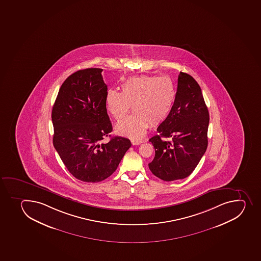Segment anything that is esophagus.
Returning <instances> with one entry per match:
<instances>
[{"instance_id": "34e87169", "label": "esophagus", "mask_w": 261, "mask_h": 261, "mask_svg": "<svg viewBox=\"0 0 261 261\" xmlns=\"http://www.w3.org/2000/svg\"><path fill=\"white\" fill-rule=\"evenodd\" d=\"M143 140H136V139H132L131 143L133 145H139L143 143Z\"/></svg>"}]
</instances>
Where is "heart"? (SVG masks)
<instances>
[{"label": "heart", "instance_id": "1", "mask_svg": "<svg viewBox=\"0 0 261 261\" xmlns=\"http://www.w3.org/2000/svg\"><path fill=\"white\" fill-rule=\"evenodd\" d=\"M122 92L109 90L106 94V107L115 120L123 119L130 108L133 114L116 125L120 135L140 139L149 124L159 125L171 115L176 100V90L171 79L142 75L125 80Z\"/></svg>", "mask_w": 261, "mask_h": 261}]
</instances>
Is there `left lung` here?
Listing matches in <instances>:
<instances>
[{"mask_svg": "<svg viewBox=\"0 0 261 261\" xmlns=\"http://www.w3.org/2000/svg\"><path fill=\"white\" fill-rule=\"evenodd\" d=\"M208 108L199 84L180 72L172 112L157 128L160 135L149 139L155 151L149 164L152 173L167 181L189 176L208 146Z\"/></svg>", "mask_w": 261, "mask_h": 261, "instance_id": "obj_1", "label": "left lung"}]
</instances>
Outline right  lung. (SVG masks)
Listing matches in <instances>:
<instances>
[{
    "label": "right lung",
    "mask_w": 261,
    "mask_h": 261,
    "mask_svg": "<svg viewBox=\"0 0 261 261\" xmlns=\"http://www.w3.org/2000/svg\"><path fill=\"white\" fill-rule=\"evenodd\" d=\"M102 71L86 68L70 75L60 88L51 113L56 150L70 173L86 182L109 177L132 145L129 139L118 136L101 143L112 131Z\"/></svg>",
    "instance_id": "1"
}]
</instances>
